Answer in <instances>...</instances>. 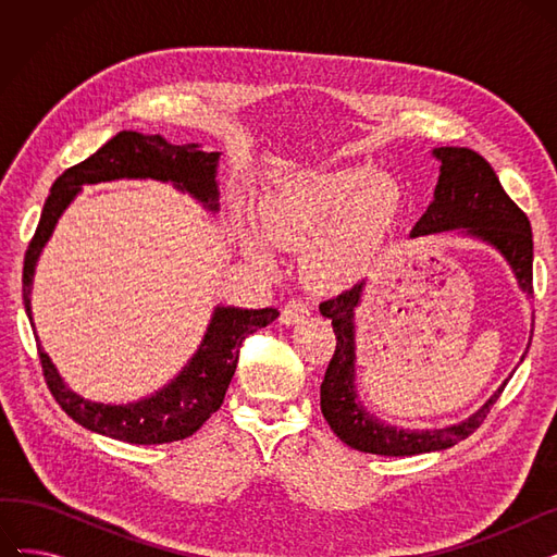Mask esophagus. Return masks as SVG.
I'll list each match as a JSON object with an SVG mask.
<instances>
[{
	"mask_svg": "<svg viewBox=\"0 0 557 557\" xmlns=\"http://www.w3.org/2000/svg\"><path fill=\"white\" fill-rule=\"evenodd\" d=\"M307 313H309V305H307L305 300L294 298V300H288V302L282 307L280 320H282L284 325H296V323H300V320H302Z\"/></svg>",
	"mask_w": 557,
	"mask_h": 557,
	"instance_id": "1",
	"label": "esophagus"
}]
</instances>
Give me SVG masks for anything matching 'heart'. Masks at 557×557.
Wrapping results in <instances>:
<instances>
[{"label": "heart", "mask_w": 557, "mask_h": 557, "mask_svg": "<svg viewBox=\"0 0 557 557\" xmlns=\"http://www.w3.org/2000/svg\"><path fill=\"white\" fill-rule=\"evenodd\" d=\"M401 187L370 166L296 171L284 175L257 205V230L275 248H305L307 277L323 288L352 284L374 239L395 219ZM246 255L273 267V255L252 232L242 237Z\"/></svg>", "instance_id": "heart-1"}]
</instances>
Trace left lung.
<instances>
[{"label":"left lung","mask_w":557,"mask_h":557,"mask_svg":"<svg viewBox=\"0 0 557 557\" xmlns=\"http://www.w3.org/2000/svg\"><path fill=\"white\" fill-rule=\"evenodd\" d=\"M441 160V175L433 200L416 223L411 237L460 230L499 250L525 296H533V232L531 221L504 191L490 162L472 149L441 146L433 149ZM366 282L320 305V313L332 320L336 349L320 384V411L341 441L363 454L416 456L441 451L470 437L487 418L492 404L506 388L496 391L476 413L445 429H399L368 413L357 395L355 370V309L361 305ZM523 361V357H521Z\"/></svg>","instance_id":"left-lung-1"}]
</instances>
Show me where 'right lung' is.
Segmentation results:
<instances>
[{
  "label": "right lung",
  "mask_w": 557,
  "mask_h": 557,
  "mask_svg": "<svg viewBox=\"0 0 557 557\" xmlns=\"http://www.w3.org/2000/svg\"><path fill=\"white\" fill-rule=\"evenodd\" d=\"M221 153L200 151L198 144H169L162 135H141L122 131L108 139L101 149L87 160L70 166L58 175L51 194L45 200L40 223L24 255L22 298L28 320H32V284L38 257L49 242L51 232L76 198L83 185L110 183L120 178H153L171 183L175 189L191 194L202 208L219 210L216 166ZM280 315L277 309H239L216 307L196 355L187 361L171 384L131 404H101L76 395L58 374L49 355L42 349L38 334L36 345L45 372V382L61 404L63 411L81 426L101 433L112 441L131 445H164L185 441L196 433L212 413H216L225 391L237 370L239 349L246 336L271 325Z\"/></svg>",
  "instance_id": "right-lung-1"
}]
</instances>
